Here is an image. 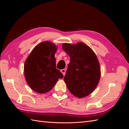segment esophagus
<instances>
[{"label":"esophagus","instance_id":"1","mask_svg":"<svg viewBox=\"0 0 129 129\" xmlns=\"http://www.w3.org/2000/svg\"><path fill=\"white\" fill-rule=\"evenodd\" d=\"M61 72L62 74H63V76H64V75H65V74H66V70L65 69H62V70H61Z\"/></svg>","mask_w":129,"mask_h":129}]
</instances>
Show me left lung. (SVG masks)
Wrapping results in <instances>:
<instances>
[{
	"mask_svg": "<svg viewBox=\"0 0 129 129\" xmlns=\"http://www.w3.org/2000/svg\"><path fill=\"white\" fill-rule=\"evenodd\" d=\"M62 49L70 57L64 81L73 95L83 98L94 90L101 77L99 62L91 48L80 42L64 43Z\"/></svg>",
	"mask_w": 129,
	"mask_h": 129,
	"instance_id": "1",
	"label": "left lung"
}]
</instances>
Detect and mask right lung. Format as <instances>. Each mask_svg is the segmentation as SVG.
Masks as SVG:
<instances>
[{"label": "right lung", "mask_w": 129, "mask_h": 129, "mask_svg": "<svg viewBox=\"0 0 129 129\" xmlns=\"http://www.w3.org/2000/svg\"><path fill=\"white\" fill-rule=\"evenodd\" d=\"M57 46L49 41L37 45L27 58L24 65L25 79L29 86L37 92L49 91L63 74L56 68L54 55Z\"/></svg>", "instance_id": "1"}]
</instances>
